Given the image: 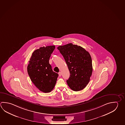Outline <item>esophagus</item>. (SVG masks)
Instances as JSON below:
<instances>
[{"instance_id": "obj_1", "label": "esophagus", "mask_w": 125, "mask_h": 125, "mask_svg": "<svg viewBox=\"0 0 125 125\" xmlns=\"http://www.w3.org/2000/svg\"><path fill=\"white\" fill-rule=\"evenodd\" d=\"M58 74H59V76H61V72H59V73H58Z\"/></svg>"}]
</instances>
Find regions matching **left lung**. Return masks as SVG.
<instances>
[{
    "instance_id": "left-lung-1",
    "label": "left lung",
    "mask_w": 125,
    "mask_h": 125,
    "mask_svg": "<svg viewBox=\"0 0 125 125\" xmlns=\"http://www.w3.org/2000/svg\"><path fill=\"white\" fill-rule=\"evenodd\" d=\"M60 51L66 61L70 73L67 83L74 91L84 89L92 75V60L88 52L77 45L69 43L59 46Z\"/></svg>"
}]
</instances>
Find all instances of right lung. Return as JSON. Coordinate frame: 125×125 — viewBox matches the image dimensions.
Listing matches in <instances>:
<instances>
[{
	"label": "right lung",
	"mask_w": 125,
	"mask_h": 125,
	"mask_svg": "<svg viewBox=\"0 0 125 125\" xmlns=\"http://www.w3.org/2000/svg\"><path fill=\"white\" fill-rule=\"evenodd\" d=\"M54 45L40 47L33 52L27 66V72L31 80L40 91L51 92L54 88L58 76L52 70L49 63Z\"/></svg>",
	"instance_id": "obj_1"
}]
</instances>
